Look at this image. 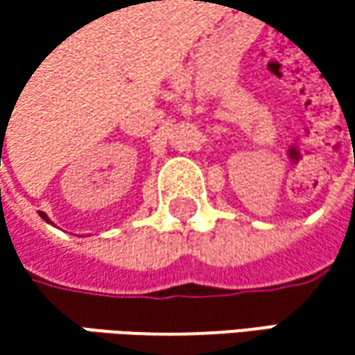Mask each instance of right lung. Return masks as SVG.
<instances>
[{
  "label": "right lung",
  "instance_id": "right-lung-1",
  "mask_svg": "<svg viewBox=\"0 0 355 355\" xmlns=\"http://www.w3.org/2000/svg\"><path fill=\"white\" fill-rule=\"evenodd\" d=\"M0 158H1V150H0ZM40 218H42V220H46V216H44L42 211H40Z\"/></svg>",
  "mask_w": 355,
  "mask_h": 355
}]
</instances>
